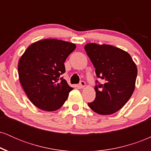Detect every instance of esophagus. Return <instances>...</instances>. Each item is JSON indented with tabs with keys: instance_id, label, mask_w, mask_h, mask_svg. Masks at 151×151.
<instances>
[{
	"instance_id": "34e87169",
	"label": "esophagus",
	"mask_w": 151,
	"mask_h": 151,
	"mask_svg": "<svg viewBox=\"0 0 151 151\" xmlns=\"http://www.w3.org/2000/svg\"><path fill=\"white\" fill-rule=\"evenodd\" d=\"M85 85H86L85 81H81L80 83H79V86L81 88V89H82V88H84V86H85Z\"/></svg>"
}]
</instances>
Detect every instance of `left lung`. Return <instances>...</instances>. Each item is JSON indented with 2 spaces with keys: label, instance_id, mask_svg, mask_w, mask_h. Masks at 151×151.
<instances>
[{
  "label": "left lung",
  "instance_id": "left-lung-1",
  "mask_svg": "<svg viewBox=\"0 0 151 151\" xmlns=\"http://www.w3.org/2000/svg\"><path fill=\"white\" fill-rule=\"evenodd\" d=\"M95 68L96 98L88 103L89 108L101 115L113 114L129 101L134 91L137 67L131 55L123 50L109 45L88 43L84 46Z\"/></svg>",
  "mask_w": 151,
  "mask_h": 151
}]
</instances>
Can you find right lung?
<instances>
[{"instance_id": "add662e5", "label": "right lung", "mask_w": 151, "mask_h": 151, "mask_svg": "<svg viewBox=\"0 0 151 151\" xmlns=\"http://www.w3.org/2000/svg\"><path fill=\"white\" fill-rule=\"evenodd\" d=\"M73 43L45 39L32 43L19 60L18 75L24 91L33 104L47 111L58 110L73 88L61 77L65 62L75 50Z\"/></svg>"}]
</instances>
